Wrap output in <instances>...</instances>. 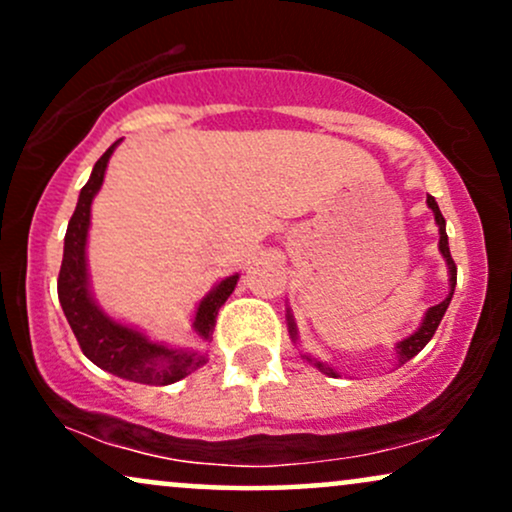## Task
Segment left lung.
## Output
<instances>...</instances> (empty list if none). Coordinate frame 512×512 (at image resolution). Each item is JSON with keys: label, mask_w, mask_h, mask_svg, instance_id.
I'll use <instances>...</instances> for the list:
<instances>
[{"label": "left lung", "mask_w": 512, "mask_h": 512, "mask_svg": "<svg viewBox=\"0 0 512 512\" xmlns=\"http://www.w3.org/2000/svg\"><path fill=\"white\" fill-rule=\"evenodd\" d=\"M426 204H428V209L433 211V216H436V223H438V236H440V240H438V250H440V255H443L445 264H448L450 291H448V296H445L443 301H440L438 305H433V308L426 310V315H424V320H421L419 330L411 332L407 339H402V342H397L395 351H397V363H399V366H402V363H407L409 358H414L416 354H419L421 349H424V346H426L428 342H431V337H433V334H436V330H438L440 320H443L445 310H448V305H450V301H452V293H455V284H457V267H455V262H452V257H450L448 233H445V219H443V214H440L438 202H436V199H433L431 195L426 197ZM286 322H289V334H291L293 344H296V342H298V330H296V320H293L291 308H286ZM303 358H305V361L313 363L315 368H320L325 375H332V378H339L337 370L327 366V363L317 361V358H310V356H303Z\"/></svg>", "instance_id": "1"}]
</instances>
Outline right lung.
Listing matches in <instances>:
<instances>
[{
	"label": "right lung",
	"instance_id": "add662e5",
	"mask_svg": "<svg viewBox=\"0 0 512 512\" xmlns=\"http://www.w3.org/2000/svg\"><path fill=\"white\" fill-rule=\"evenodd\" d=\"M117 144L120 142H115L98 158L91 170V178L79 192V202H76V209L67 226V236H64V257L60 279H57V296H60L64 317H67L76 342H79L88 361L117 375V378L132 380V383L170 385L178 383L199 366H204L207 354L202 349H180V346L154 342L144 332L122 325L115 317H110L91 293L86 262L91 204L93 197L101 190L105 168H108V161ZM238 279L240 274L226 276L199 301L195 322H192V330H195L199 342H211L216 315H219V308L226 303V298L236 289Z\"/></svg>",
	"mask_w": 512,
	"mask_h": 512
}]
</instances>
